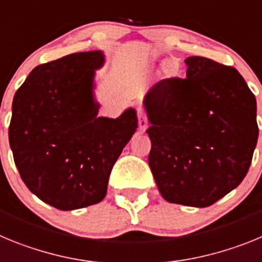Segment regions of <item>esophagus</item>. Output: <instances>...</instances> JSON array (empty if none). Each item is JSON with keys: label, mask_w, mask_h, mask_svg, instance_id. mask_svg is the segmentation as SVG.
I'll return each instance as SVG.
<instances>
[{"label": "esophagus", "mask_w": 262, "mask_h": 262, "mask_svg": "<svg viewBox=\"0 0 262 262\" xmlns=\"http://www.w3.org/2000/svg\"><path fill=\"white\" fill-rule=\"evenodd\" d=\"M138 122H139V128L142 133H144L145 129L148 128V119L147 114H145L144 108L142 106H138Z\"/></svg>", "instance_id": "obj_1"}]
</instances>
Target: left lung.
<instances>
[{"instance_id": "left-lung-1", "label": "left lung", "mask_w": 262, "mask_h": 262, "mask_svg": "<svg viewBox=\"0 0 262 262\" xmlns=\"http://www.w3.org/2000/svg\"><path fill=\"white\" fill-rule=\"evenodd\" d=\"M186 77L159 81L144 106L148 164L170 203L207 207L240 185L257 144L256 98L233 67L190 56Z\"/></svg>"}]
</instances>
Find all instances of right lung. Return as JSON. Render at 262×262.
I'll return each mask as SVG.
<instances>
[{
    "mask_svg": "<svg viewBox=\"0 0 262 262\" xmlns=\"http://www.w3.org/2000/svg\"><path fill=\"white\" fill-rule=\"evenodd\" d=\"M103 62L102 51H88L40 64L14 96V163L30 191L59 210L105 198L111 169L138 128L134 108L98 117L94 76Z\"/></svg>",
    "mask_w": 262,
    "mask_h": 262,
    "instance_id": "1",
    "label": "right lung"
}]
</instances>
